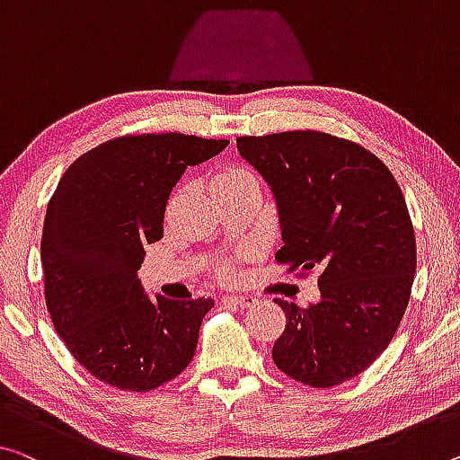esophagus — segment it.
Instances as JSON below:
<instances>
[{
	"label": "esophagus",
	"mask_w": 460,
	"mask_h": 460,
	"mask_svg": "<svg viewBox=\"0 0 460 460\" xmlns=\"http://www.w3.org/2000/svg\"><path fill=\"white\" fill-rule=\"evenodd\" d=\"M224 302H228V304H234V306H240V308H249V306H252L254 300L252 296H240V294H228V296H224Z\"/></svg>",
	"instance_id": "obj_1"
}]
</instances>
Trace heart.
Segmentation results:
<instances>
[{
	"label": "heart",
	"instance_id": "b5f03b06",
	"mask_svg": "<svg viewBox=\"0 0 460 460\" xmlns=\"http://www.w3.org/2000/svg\"><path fill=\"white\" fill-rule=\"evenodd\" d=\"M251 179H254L252 176V172L249 171V168H244V166H228L226 168V171H222L220 174L216 176L214 181H251ZM222 273L226 275V278H230L232 275V267L230 265H226L224 270H222Z\"/></svg>",
	"mask_w": 460,
	"mask_h": 460
}]
</instances>
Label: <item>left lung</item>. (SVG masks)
<instances>
[{
    "label": "left lung",
    "mask_w": 460,
    "mask_h": 460,
    "mask_svg": "<svg viewBox=\"0 0 460 460\" xmlns=\"http://www.w3.org/2000/svg\"><path fill=\"white\" fill-rule=\"evenodd\" d=\"M236 147L278 203V263L321 271L319 302L275 298L286 329L273 362L313 388L351 380L391 343L411 296L418 251L401 187L383 160L331 133L244 136Z\"/></svg>",
    "instance_id": "obj_1"
}]
</instances>
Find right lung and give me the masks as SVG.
<instances>
[{
    "instance_id": "obj_1",
    "label": "right lung",
    "mask_w": 460,
    "mask_h": 460,
    "mask_svg": "<svg viewBox=\"0 0 460 460\" xmlns=\"http://www.w3.org/2000/svg\"><path fill=\"white\" fill-rule=\"evenodd\" d=\"M228 146L185 133H144L82 154L47 206L40 240L53 327L92 376L147 393L187 368L214 300L147 298L146 244L162 238L168 197L187 166Z\"/></svg>"
}]
</instances>
